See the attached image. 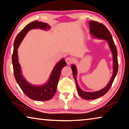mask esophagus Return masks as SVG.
I'll list each match as a JSON object with an SVG mask.
<instances>
[{
	"label": "esophagus",
	"mask_w": 129,
	"mask_h": 129,
	"mask_svg": "<svg viewBox=\"0 0 129 129\" xmlns=\"http://www.w3.org/2000/svg\"><path fill=\"white\" fill-rule=\"evenodd\" d=\"M65 61H66L67 64L68 65H71L72 63L73 62V61L72 58H70V57H67L66 58V60H65Z\"/></svg>",
	"instance_id": "obj_1"
}]
</instances>
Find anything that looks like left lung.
Instances as JSON below:
<instances>
[{
	"label": "left lung",
	"instance_id": "8db88e82",
	"mask_svg": "<svg viewBox=\"0 0 129 129\" xmlns=\"http://www.w3.org/2000/svg\"><path fill=\"white\" fill-rule=\"evenodd\" d=\"M89 27H90V34L93 38L97 39H101L107 41L110 49L112 52L113 56V74L110 80L106 85V86L101 90L95 91H86L82 90L80 87L78 86V83L76 79V76L77 75V69L75 64L72 65L71 68L72 70L73 75L75 79L77 86V92L78 94L82 99L85 100H94L99 99L102 95L105 94L108 92L109 89L113 84L114 80L117 75L118 69V64L117 60V50L115 45L114 44V41L113 40L112 35L107 28L102 24L100 23L97 21L91 20L89 22Z\"/></svg>",
	"mask_w": 129,
	"mask_h": 129
}]
</instances>
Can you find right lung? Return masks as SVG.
<instances>
[{
  "mask_svg": "<svg viewBox=\"0 0 129 129\" xmlns=\"http://www.w3.org/2000/svg\"><path fill=\"white\" fill-rule=\"evenodd\" d=\"M34 29L47 30L51 29V26L47 23L34 21L26 25L17 35L14 43V52L12 56L14 76L21 90L29 99L39 101H48L51 100L55 94L61 72L67 64L64 58L59 61L53 68L48 80L44 84L36 85L27 81L23 75L21 68L19 64L17 49L28 32Z\"/></svg>",
  "mask_w": 129,
  "mask_h": 129,
  "instance_id": "add662e5",
  "label": "right lung"
}]
</instances>
